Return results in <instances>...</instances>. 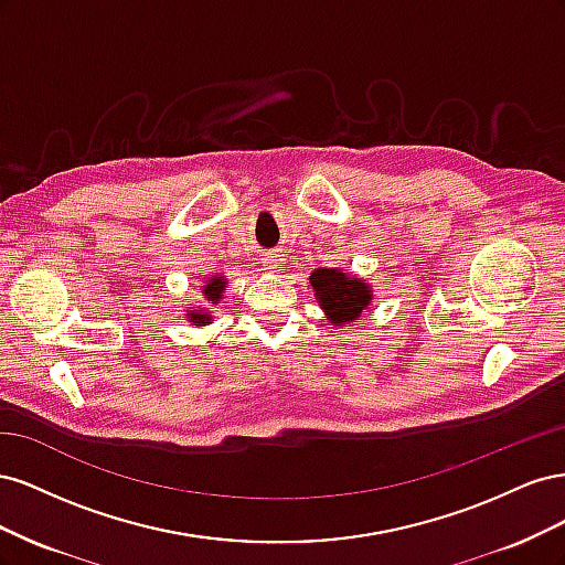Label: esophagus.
<instances>
[{
  "label": "esophagus",
  "instance_id": "1",
  "mask_svg": "<svg viewBox=\"0 0 565 565\" xmlns=\"http://www.w3.org/2000/svg\"><path fill=\"white\" fill-rule=\"evenodd\" d=\"M264 264H266L268 268H282V264H285V254H280V252H268V254H266V259H264Z\"/></svg>",
  "mask_w": 565,
  "mask_h": 565
}]
</instances>
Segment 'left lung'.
<instances>
[{
  "label": "left lung",
  "mask_w": 565,
  "mask_h": 565,
  "mask_svg": "<svg viewBox=\"0 0 565 565\" xmlns=\"http://www.w3.org/2000/svg\"><path fill=\"white\" fill-rule=\"evenodd\" d=\"M309 280L320 309L334 324H349L358 320L372 301V287L361 278L347 276L339 268H318L311 273Z\"/></svg>",
  "instance_id": "1"
}]
</instances>
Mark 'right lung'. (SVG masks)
Instances as JSON below:
<instances>
[{"label": "right lung", "instance_id": "add662e5", "mask_svg": "<svg viewBox=\"0 0 565 565\" xmlns=\"http://www.w3.org/2000/svg\"><path fill=\"white\" fill-rule=\"evenodd\" d=\"M224 287H226L224 278H216L214 276L212 280H207V285L202 287L204 301H207V303H218V299L224 297ZM185 316H188V320L195 322V324H207L212 320V316L207 311H191V313H185Z\"/></svg>", "mask_w": 565, "mask_h": 565}]
</instances>
